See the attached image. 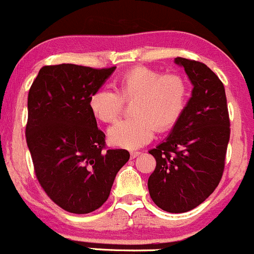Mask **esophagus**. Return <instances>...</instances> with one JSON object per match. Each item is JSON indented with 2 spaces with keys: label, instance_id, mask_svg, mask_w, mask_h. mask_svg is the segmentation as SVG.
<instances>
[{
  "label": "esophagus",
  "instance_id": "obj_1",
  "mask_svg": "<svg viewBox=\"0 0 254 254\" xmlns=\"http://www.w3.org/2000/svg\"><path fill=\"white\" fill-rule=\"evenodd\" d=\"M140 154H141L140 152H131L130 153V157H131V159H135V158H137Z\"/></svg>",
  "mask_w": 254,
  "mask_h": 254
}]
</instances>
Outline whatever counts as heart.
Listing matches in <instances>:
<instances>
[{
    "label": "heart",
    "mask_w": 254,
    "mask_h": 254,
    "mask_svg": "<svg viewBox=\"0 0 254 254\" xmlns=\"http://www.w3.org/2000/svg\"><path fill=\"white\" fill-rule=\"evenodd\" d=\"M136 117L117 122L108 130V140L114 146L136 149L161 131L174 127L185 111L188 85L177 73L161 74L149 67H135L119 79L118 93L108 88L96 90L89 100L94 116L100 121H116L123 110V99H135Z\"/></svg>",
    "instance_id": "b5f03b06"
}]
</instances>
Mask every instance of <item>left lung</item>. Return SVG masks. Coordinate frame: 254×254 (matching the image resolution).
<instances>
[{
  "instance_id": "left-lung-1",
  "label": "left lung",
  "mask_w": 254,
  "mask_h": 254,
  "mask_svg": "<svg viewBox=\"0 0 254 254\" xmlns=\"http://www.w3.org/2000/svg\"><path fill=\"white\" fill-rule=\"evenodd\" d=\"M193 84L191 97L169 137L149 153L157 166L148 178L154 204L183 213L204 202L219 185L230 137L224 85L205 64L176 58Z\"/></svg>"
}]
</instances>
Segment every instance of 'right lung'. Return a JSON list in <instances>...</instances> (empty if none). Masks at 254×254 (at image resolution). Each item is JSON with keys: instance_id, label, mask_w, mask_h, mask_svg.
<instances>
[{"instance_id": "1", "label": "right lung", "mask_w": 254, "mask_h": 254, "mask_svg": "<svg viewBox=\"0 0 254 254\" xmlns=\"http://www.w3.org/2000/svg\"><path fill=\"white\" fill-rule=\"evenodd\" d=\"M114 69L43 66L30 88L25 135L36 177L67 212L84 214L101 207L130 158L127 149H106L105 133L89 106Z\"/></svg>"}]
</instances>
